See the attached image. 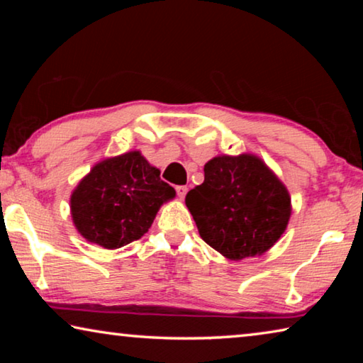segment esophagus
I'll use <instances>...</instances> for the list:
<instances>
[{
    "label": "esophagus",
    "mask_w": 363,
    "mask_h": 363,
    "mask_svg": "<svg viewBox=\"0 0 363 363\" xmlns=\"http://www.w3.org/2000/svg\"><path fill=\"white\" fill-rule=\"evenodd\" d=\"M187 186H177L176 187V192H177V195H179V199H184V196H186V194H187Z\"/></svg>",
    "instance_id": "34e87169"
}]
</instances>
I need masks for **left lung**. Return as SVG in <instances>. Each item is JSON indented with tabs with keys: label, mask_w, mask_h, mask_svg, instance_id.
I'll list each match as a JSON object with an SVG mask.
<instances>
[{
	"label": "left lung",
	"mask_w": 363,
	"mask_h": 363,
	"mask_svg": "<svg viewBox=\"0 0 363 363\" xmlns=\"http://www.w3.org/2000/svg\"><path fill=\"white\" fill-rule=\"evenodd\" d=\"M290 203L279 177L247 153L210 160L203 184L186 195L200 237L233 261L266 253L279 240L290 219Z\"/></svg>",
	"instance_id": "obj_1"
}]
</instances>
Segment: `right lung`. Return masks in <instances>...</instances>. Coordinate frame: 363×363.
I'll use <instances>...</instances> for the list:
<instances>
[{"label":"right lung","instance_id":"obj_1","mask_svg":"<svg viewBox=\"0 0 363 363\" xmlns=\"http://www.w3.org/2000/svg\"><path fill=\"white\" fill-rule=\"evenodd\" d=\"M176 190L139 152L104 160L73 190V224L91 243L115 250L139 240Z\"/></svg>","mask_w":363,"mask_h":363}]
</instances>
